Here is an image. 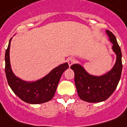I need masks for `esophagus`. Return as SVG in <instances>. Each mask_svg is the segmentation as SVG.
<instances>
[{"label":"esophagus","mask_w":127,"mask_h":127,"mask_svg":"<svg viewBox=\"0 0 127 127\" xmlns=\"http://www.w3.org/2000/svg\"><path fill=\"white\" fill-rule=\"evenodd\" d=\"M74 62H75V59H73V57H70V58H68V59H67V63H68L69 66H71V65L74 63Z\"/></svg>","instance_id":"obj_1"}]
</instances>
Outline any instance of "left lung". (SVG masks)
Segmentation results:
<instances>
[{
    "instance_id": "8db88e82",
    "label": "left lung",
    "mask_w": 127,
    "mask_h": 127,
    "mask_svg": "<svg viewBox=\"0 0 127 127\" xmlns=\"http://www.w3.org/2000/svg\"><path fill=\"white\" fill-rule=\"evenodd\" d=\"M112 49L116 54V61L111 71L100 77L90 75L79 64H73L71 68L75 73V83L79 97L87 102H100L111 95L116 90L122 73V53L115 35L106 30Z\"/></svg>"
}]
</instances>
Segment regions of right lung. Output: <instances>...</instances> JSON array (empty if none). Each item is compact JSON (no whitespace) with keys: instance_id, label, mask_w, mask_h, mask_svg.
I'll list each match as a JSON object with an SVG mask.
<instances>
[{"instance_id":"add662e5","label":"right lung","mask_w":127,"mask_h":127,"mask_svg":"<svg viewBox=\"0 0 127 127\" xmlns=\"http://www.w3.org/2000/svg\"><path fill=\"white\" fill-rule=\"evenodd\" d=\"M11 38L5 52V73L8 85L21 99L29 104H42L54 97L62 74L68 68V63L59 65L46 77L35 82H26L17 77L11 70L9 50Z\"/></svg>"}]
</instances>
